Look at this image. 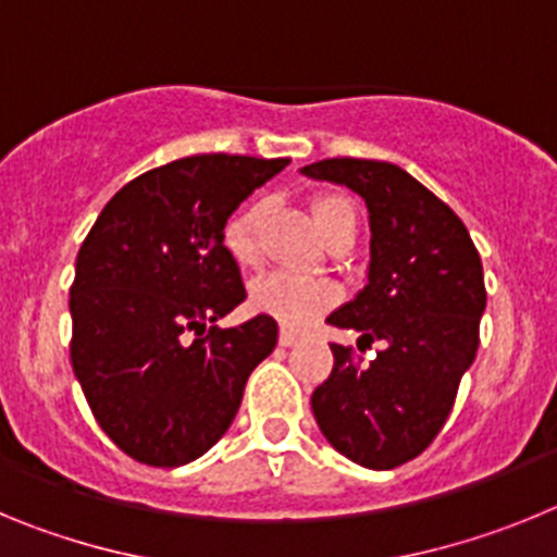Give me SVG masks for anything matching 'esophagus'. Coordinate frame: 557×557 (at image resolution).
I'll list each match as a JSON object with an SVG mask.
<instances>
[{
	"instance_id": "1",
	"label": "esophagus",
	"mask_w": 557,
	"mask_h": 557,
	"mask_svg": "<svg viewBox=\"0 0 557 557\" xmlns=\"http://www.w3.org/2000/svg\"><path fill=\"white\" fill-rule=\"evenodd\" d=\"M278 343H282L284 348H293V346H298V343H301V334L289 332V329H282V334H278Z\"/></svg>"
}]
</instances>
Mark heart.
<instances>
[{"label":"heart","instance_id":"b5f03b06","mask_svg":"<svg viewBox=\"0 0 557 557\" xmlns=\"http://www.w3.org/2000/svg\"><path fill=\"white\" fill-rule=\"evenodd\" d=\"M312 214L326 239H332L346 225L357 228V211L343 195H318L312 200ZM259 231H262V203L243 206L225 223L223 245L239 268H256L262 259ZM334 301H337V287L329 278H312L287 270L264 275L250 287V307L282 321L284 326H309Z\"/></svg>","mask_w":557,"mask_h":557}]
</instances>
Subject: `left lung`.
<instances>
[{"instance_id":"obj_1","label":"left lung","mask_w":557,"mask_h":557,"mask_svg":"<svg viewBox=\"0 0 557 557\" xmlns=\"http://www.w3.org/2000/svg\"><path fill=\"white\" fill-rule=\"evenodd\" d=\"M301 172L366 200L368 284L326 321L362 332L359 343H382L366 368L351 348L332 346V373L312 393L314 421L348 460L396 469L435 441L476 357L485 312L480 253L455 211L401 166L326 159Z\"/></svg>"}]
</instances>
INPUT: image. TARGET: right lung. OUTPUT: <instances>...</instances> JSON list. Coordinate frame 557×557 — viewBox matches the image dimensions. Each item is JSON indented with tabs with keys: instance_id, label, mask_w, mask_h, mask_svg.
<instances>
[{
	"instance_id": "add662e5",
	"label": "right lung",
	"mask_w": 557,
	"mask_h": 557,
	"mask_svg": "<svg viewBox=\"0 0 557 557\" xmlns=\"http://www.w3.org/2000/svg\"><path fill=\"white\" fill-rule=\"evenodd\" d=\"M287 164L225 152L170 161L122 186L83 239L72 368L97 424L133 460L175 469L206 455L278 343L270 314L214 323L245 301L225 223Z\"/></svg>"
}]
</instances>
